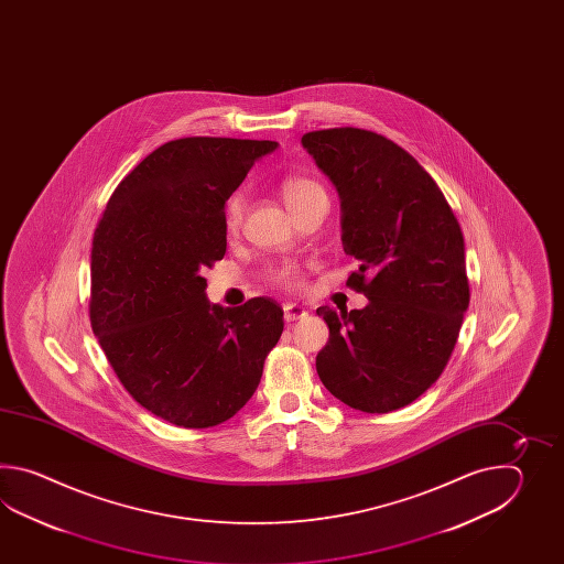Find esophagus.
Instances as JSON below:
<instances>
[{
	"instance_id": "obj_1",
	"label": "esophagus",
	"mask_w": 564,
	"mask_h": 564,
	"mask_svg": "<svg viewBox=\"0 0 564 564\" xmlns=\"http://www.w3.org/2000/svg\"><path fill=\"white\" fill-rule=\"evenodd\" d=\"M306 316H308V312L304 311L299 304H294V302L284 304V321H286V323H294V321L306 318Z\"/></svg>"
}]
</instances>
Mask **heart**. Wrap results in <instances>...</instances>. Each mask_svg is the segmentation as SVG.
<instances>
[{
	"label": "heart",
	"instance_id": "b5f03b06",
	"mask_svg": "<svg viewBox=\"0 0 564 564\" xmlns=\"http://www.w3.org/2000/svg\"><path fill=\"white\" fill-rule=\"evenodd\" d=\"M316 192H323V189L311 180H288L282 185V197L286 202L288 209L302 204L306 197H311L312 193ZM243 205H246V202H243L241 195H234L229 199L228 209H226V226H228L229 231H236L240 228ZM274 276H276V280H290L294 276V270L282 268V270H278Z\"/></svg>",
	"mask_w": 564,
	"mask_h": 564
}]
</instances>
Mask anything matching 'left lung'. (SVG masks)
Segmentation results:
<instances>
[{"instance_id": "left-lung-1", "label": "left lung", "mask_w": 564, "mask_h": 564, "mask_svg": "<svg viewBox=\"0 0 564 564\" xmlns=\"http://www.w3.org/2000/svg\"><path fill=\"white\" fill-rule=\"evenodd\" d=\"M302 147L340 197L343 248L359 262L347 284L369 300L316 311L330 330L316 371L348 408H405L444 371L468 311L462 229L432 175L381 134L306 132Z\"/></svg>"}]
</instances>
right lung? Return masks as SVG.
I'll list each match as a JSON object with an SVG mask.
<instances>
[{"mask_svg":"<svg viewBox=\"0 0 564 564\" xmlns=\"http://www.w3.org/2000/svg\"><path fill=\"white\" fill-rule=\"evenodd\" d=\"M276 141L189 137L120 181L95 231L90 324L137 403L180 427H214L258 389L284 330L276 300L221 308L205 268L226 253V204Z\"/></svg>","mask_w":564,"mask_h":564,"instance_id":"add662e5","label":"right lung"}]
</instances>
